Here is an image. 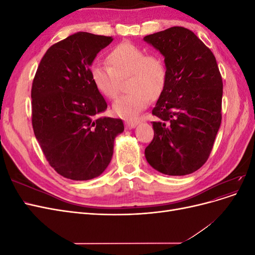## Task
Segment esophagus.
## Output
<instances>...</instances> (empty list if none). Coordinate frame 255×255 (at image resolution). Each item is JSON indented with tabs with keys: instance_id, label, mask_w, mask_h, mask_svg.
I'll return each instance as SVG.
<instances>
[{
	"instance_id": "34e87169",
	"label": "esophagus",
	"mask_w": 255,
	"mask_h": 255,
	"mask_svg": "<svg viewBox=\"0 0 255 255\" xmlns=\"http://www.w3.org/2000/svg\"><path fill=\"white\" fill-rule=\"evenodd\" d=\"M138 123L139 122H138L137 120H126V126L128 128H134L138 125Z\"/></svg>"
}]
</instances>
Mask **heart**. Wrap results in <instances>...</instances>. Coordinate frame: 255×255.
I'll return each instance as SVG.
<instances>
[{
    "label": "heart",
    "mask_w": 255,
    "mask_h": 255,
    "mask_svg": "<svg viewBox=\"0 0 255 255\" xmlns=\"http://www.w3.org/2000/svg\"><path fill=\"white\" fill-rule=\"evenodd\" d=\"M107 65L92 66L90 78L96 89L107 99L117 97L120 80H128V94L121 96L113 105L116 115L123 118H135L151 101L158 97L166 83L167 72L164 61L154 54L137 45L123 42L111 50Z\"/></svg>",
    "instance_id": "b5f03b06"
}]
</instances>
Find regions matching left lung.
Listing matches in <instances>:
<instances>
[{
  "instance_id": "1",
  "label": "left lung",
  "mask_w": 255,
  "mask_h": 255,
  "mask_svg": "<svg viewBox=\"0 0 255 255\" xmlns=\"http://www.w3.org/2000/svg\"><path fill=\"white\" fill-rule=\"evenodd\" d=\"M165 57V87L152 110L154 138L146 161L167 175H186L207 160L221 123L222 79L212 51L173 26L143 37Z\"/></svg>"
}]
</instances>
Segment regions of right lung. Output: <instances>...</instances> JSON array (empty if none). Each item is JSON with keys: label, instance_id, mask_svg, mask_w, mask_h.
Masks as SVG:
<instances>
[{"label": "right lung", "instance_id": "add662e5", "mask_svg": "<svg viewBox=\"0 0 255 255\" xmlns=\"http://www.w3.org/2000/svg\"><path fill=\"white\" fill-rule=\"evenodd\" d=\"M112 37L79 32L45 52L32 86V123L51 167L73 181L101 175L110 165L121 119L96 118L107 109L90 78L97 54Z\"/></svg>", "mask_w": 255, "mask_h": 255}]
</instances>
